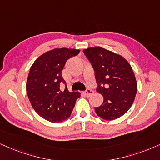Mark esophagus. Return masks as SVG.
I'll return each mask as SVG.
<instances>
[{
    "instance_id": "esophagus-1",
    "label": "esophagus",
    "mask_w": 160,
    "mask_h": 160,
    "mask_svg": "<svg viewBox=\"0 0 160 160\" xmlns=\"http://www.w3.org/2000/svg\"><path fill=\"white\" fill-rule=\"evenodd\" d=\"M83 93H84V95L86 96V97H89V96H90L93 94V90L90 89V88H88V89H87L85 91L83 92Z\"/></svg>"
}]
</instances>
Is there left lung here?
Wrapping results in <instances>:
<instances>
[{"label":"left lung","mask_w":160,"mask_h":160,"mask_svg":"<svg viewBox=\"0 0 160 160\" xmlns=\"http://www.w3.org/2000/svg\"><path fill=\"white\" fill-rule=\"evenodd\" d=\"M94 70L97 92L103 103L95 108L96 113L104 120L123 116L133 104L137 84L131 65L123 57L96 47L83 50Z\"/></svg>","instance_id":"obj_1"}]
</instances>
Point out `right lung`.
<instances>
[{"instance_id":"obj_1","label":"right lung","mask_w":160,"mask_h":160,"mask_svg":"<svg viewBox=\"0 0 160 160\" xmlns=\"http://www.w3.org/2000/svg\"><path fill=\"white\" fill-rule=\"evenodd\" d=\"M80 50L55 49L41 55L31 67L27 82V93L37 113L47 121H64L72 113L78 92H69L62 77L67 61L77 56ZM64 85V92L60 90Z\"/></svg>"}]
</instances>
